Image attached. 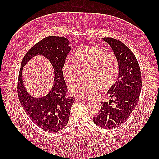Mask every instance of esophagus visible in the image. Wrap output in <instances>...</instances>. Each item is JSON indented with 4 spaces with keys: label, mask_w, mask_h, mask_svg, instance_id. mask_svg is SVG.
<instances>
[{
    "label": "esophagus",
    "mask_w": 159,
    "mask_h": 159,
    "mask_svg": "<svg viewBox=\"0 0 159 159\" xmlns=\"http://www.w3.org/2000/svg\"><path fill=\"white\" fill-rule=\"evenodd\" d=\"M76 100L78 101H80V102H87V101H88V99H83V98H76Z\"/></svg>",
    "instance_id": "obj_1"
}]
</instances>
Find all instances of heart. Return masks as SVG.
Masks as SVG:
<instances>
[{
    "label": "heart",
    "mask_w": 159,
    "mask_h": 159,
    "mask_svg": "<svg viewBox=\"0 0 159 159\" xmlns=\"http://www.w3.org/2000/svg\"><path fill=\"white\" fill-rule=\"evenodd\" d=\"M75 60L67 59L63 63L62 71L66 79L73 83L79 79L80 69L88 67L89 80H80L70 87L72 95L89 99L102 89H109L116 83L119 74V64L116 57L96 46H86L78 51Z\"/></svg>",
    "instance_id": "b5f03b06"
}]
</instances>
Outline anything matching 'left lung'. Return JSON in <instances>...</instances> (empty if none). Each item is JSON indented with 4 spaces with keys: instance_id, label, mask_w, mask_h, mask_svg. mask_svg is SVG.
<instances>
[{
    "instance_id": "1",
    "label": "left lung",
    "mask_w": 159,
    "mask_h": 159,
    "mask_svg": "<svg viewBox=\"0 0 159 159\" xmlns=\"http://www.w3.org/2000/svg\"><path fill=\"white\" fill-rule=\"evenodd\" d=\"M109 44L117 59L119 74L117 82L109 89L108 93L114 100L101 102L98 115L93 122L106 129L116 128L130 116L138 103L141 89L140 67L133 52L119 40L111 38H102ZM114 102L115 106H111Z\"/></svg>"
}]
</instances>
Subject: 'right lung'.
<instances>
[{
    "label": "right lung",
    "mask_w": 159,
    "mask_h": 159,
    "mask_svg": "<svg viewBox=\"0 0 159 159\" xmlns=\"http://www.w3.org/2000/svg\"><path fill=\"white\" fill-rule=\"evenodd\" d=\"M72 47L68 39L50 36L43 38L26 54L20 67L18 94L20 102L30 119L43 130L56 133L68 124L70 109L75 100L66 96L67 86L63 78L62 66ZM48 59L54 70V81L48 93L42 97L31 95L23 81V68L37 56Z\"/></svg>",
    "instance_id": "right-lung-1"
}]
</instances>
